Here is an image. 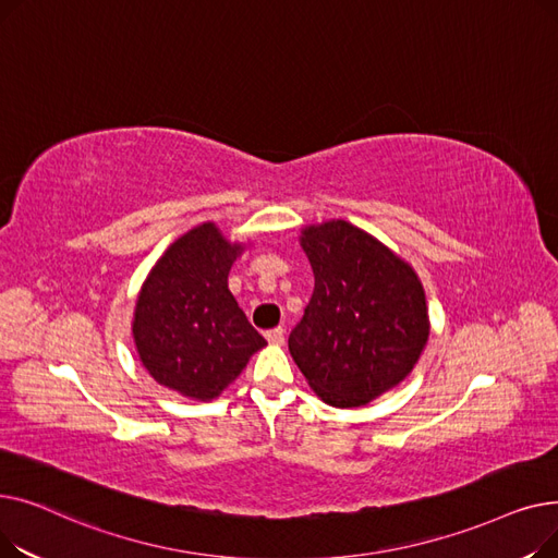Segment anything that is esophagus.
Instances as JSON below:
<instances>
[{
  "label": "esophagus",
  "instance_id": "esophagus-1",
  "mask_svg": "<svg viewBox=\"0 0 558 558\" xmlns=\"http://www.w3.org/2000/svg\"><path fill=\"white\" fill-rule=\"evenodd\" d=\"M267 341L274 343V345H282L284 343V330L282 328H274V330H267Z\"/></svg>",
  "mask_w": 558,
  "mask_h": 558
}]
</instances>
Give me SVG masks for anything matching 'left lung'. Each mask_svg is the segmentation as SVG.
Instances as JSON below:
<instances>
[{
  "label": "left lung",
  "instance_id": "8db88e82",
  "mask_svg": "<svg viewBox=\"0 0 558 558\" xmlns=\"http://www.w3.org/2000/svg\"><path fill=\"white\" fill-rule=\"evenodd\" d=\"M314 291L289 353L320 400L362 407L400 385L429 337L425 291L404 259L362 228L307 226Z\"/></svg>",
  "mask_w": 558,
  "mask_h": 558
}]
</instances>
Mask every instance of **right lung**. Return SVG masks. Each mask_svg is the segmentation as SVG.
I'll list each match as a JSON object with an SVG mask.
<instances>
[{
    "label": "right lung",
    "mask_w": 558,
    "mask_h": 558,
    "mask_svg": "<svg viewBox=\"0 0 558 558\" xmlns=\"http://www.w3.org/2000/svg\"><path fill=\"white\" fill-rule=\"evenodd\" d=\"M242 251L215 223H201L175 240L144 280L133 339L158 385L213 400L267 345L228 289Z\"/></svg>",
    "instance_id": "right-lung-1"
}]
</instances>
